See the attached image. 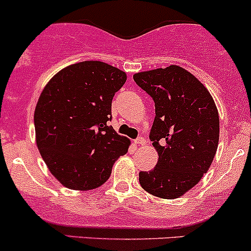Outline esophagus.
I'll use <instances>...</instances> for the list:
<instances>
[{
	"label": "esophagus",
	"mask_w": 251,
	"mask_h": 251,
	"mask_svg": "<svg viewBox=\"0 0 251 251\" xmlns=\"http://www.w3.org/2000/svg\"><path fill=\"white\" fill-rule=\"evenodd\" d=\"M146 140H144L143 137H138V138H136L135 141H133V143L135 144H138V146H143V144H146Z\"/></svg>",
	"instance_id": "34e87169"
}]
</instances>
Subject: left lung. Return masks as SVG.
Here are the masks:
<instances>
[{
    "instance_id": "obj_1",
    "label": "left lung",
    "mask_w": 251,
    "mask_h": 251,
    "mask_svg": "<svg viewBox=\"0 0 251 251\" xmlns=\"http://www.w3.org/2000/svg\"><path fill=\"white\" fill-rule=\"evenodd\" d=\"M133 80L155 104L149 138L159 155L153 170L141 171L140 183L159 198H178L201 181L214 160L219 111L203 83L178 65L137 73Z\"/></svg>"
}]
</instances>
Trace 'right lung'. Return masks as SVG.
Wrapping results in <instances>:
<instances>
[{
  "instance_id": "right-lung-1",
  "label": "right lung",
  "mask_w": 251,
  "mask_h": 251,
  "mask_svg": "<svg viewBox=\"0 0 251 251\" xmlns=\"http://www.w3.org/2000/svg\"><path fill=\"white\" fill-rule=\"evenodd\" d=\"M125 82L118 68L86 60L62 69L45 86L34 114L36 144L67 188L102 186L116 159L127 153L130 141L107 124L114 95Z\"/></svg>"
}]
</instances>
